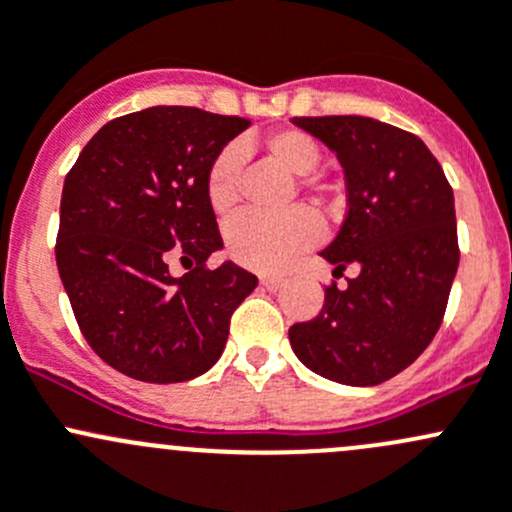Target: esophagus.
Wrapping results in <instances>:
<instances>
[{"instance_id":"esophagus-1","label":"esophagus","mask_w":512,"mask_h":512,"mask_svg":"<svg viewBox=\"0 0 512 512\" xmlns=\"http://www.w3.org/2000/svg\"><path fill=\"white\" fill-rule=\"evenodd\" d=\"M283 278L278 276H271V273H266V276H261V286L266 288V291H276V288H281Z\"/></svg>"}]
</instances>
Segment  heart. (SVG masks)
Instances as JSON below:
<instances>
[{
	"instance_id": "heart-1",
	"label": "heart",
	"mask_w": 512,
	"mask_h": 512,
	"mask_svg": "<svg viewBox=\"0 0 512 512\" xmlns=\"http://www.w3.org/2000/svg\"><path fill=\"white\" fill-rule=\"evenodd\" d=\"M266 155L295 177H308L320 165V145L303 130H278L268 135ZM241 150L224 147L207 170V199L214 214L226 217L239 202ZM320 224L313 212L303 207L283 214H241L226 229V251L236 263L256 271H278L295 254L313 246Z\"/></svg>"
}]
</instances>
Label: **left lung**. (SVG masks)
Wrapping results in <instances>:
<instances>
[{"instance_id": "1", "label": "left lung", "mask_w": 512, "mask_h": 512, "mask_svg": "<svg viewBox=\"0 0 512 512\" xmlns=\"http://www.w3.org/2000/svg\"><path fill=\"white\" fill-rule=\"evenodd\" d=\"M340 160L347 214L323 251L340 278L315 318L288 330L305 367L372 387L407 370L439 333L458 268L453 189L416 135L362 115L293 118Z\"/></svg>"}]
</instances>
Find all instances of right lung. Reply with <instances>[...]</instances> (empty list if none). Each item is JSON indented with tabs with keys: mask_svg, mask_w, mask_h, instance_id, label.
Masks as SVG:
<instances>
[{
	"mask_svg": "<svg viewBox=\"0 0 512 512\" xmlns=\"http://www.w3.org/2000/svg\"><path fill=\"white\" fill-rule=\"evenodd\" d=\"M251 120L187 105L120 115L66 175L56 266L93 352L140 382H187L219 360L254 273L224 246L207 199L214 157ZM188 268L172 277L169 258Z\"/></svg>",
	"mask_w": 512,
	"mask_h": 512,
	"instance_id": "right-lung-1",
	"label": "right lung"
}]
</instances>
